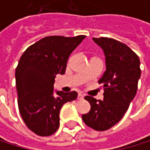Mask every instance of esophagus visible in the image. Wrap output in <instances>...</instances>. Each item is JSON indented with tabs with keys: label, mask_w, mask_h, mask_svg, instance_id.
Returning <instances> with one entry per match:
<instances>
[{
	"label": "esophagus",
	"mask_w": 150,
	"mask_h": 150,
	"mask_svg": "<svg viewBox=\"0 0 150 150\" xmlns=\"http://www.w3.org/2000/svg\"><path fill=\"white\" fill-rule=\"evenodd\" d=\"M83 98H84V95L82 93H79V95H78V99H79V100H82Z\"/></svg>",
	"instance_id": "1"
}]
</instances>
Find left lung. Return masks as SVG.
<instances>
[{
	"label": "left lung",
	"mask_w": 150,
	"mask_h": 150,
	"mask_svg": "<svg viewBox=\"0 0 150 150\" xmlns=\"http://www.w3.org/2000/svg\"><path fill=\"white\" fill-rule=\"evenodd\" d=\"M93 40L105 57L106 70L99 80L104 90L103 100L85 97L91 110L82 115V120L91 128L104 131L121 120L135 98L141 75L140 60L127 45L115 39L100 37Z\"/></svg>",
	"instance_id": "8db88e82"
}]
</instances>
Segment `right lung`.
<instances>
[{"label": "right lung", "mask_w": 150, "mask_h": 150, "mask_svg": "<svg viewBox=\"0 0 150 150\" xmlns=\"http://www.w3.org/2000/svg\"><path fill=\"white\" fill-rule=\"evenodd\" d=\"M85 37L47 36L22 55L15 70L18 107L23 122L35 134H54L63 104L77 99L75 91H57L54 83L57 74L65 73L69 55Z\"/></svg>", "instance_id": "add662e5"}]
</instances>
